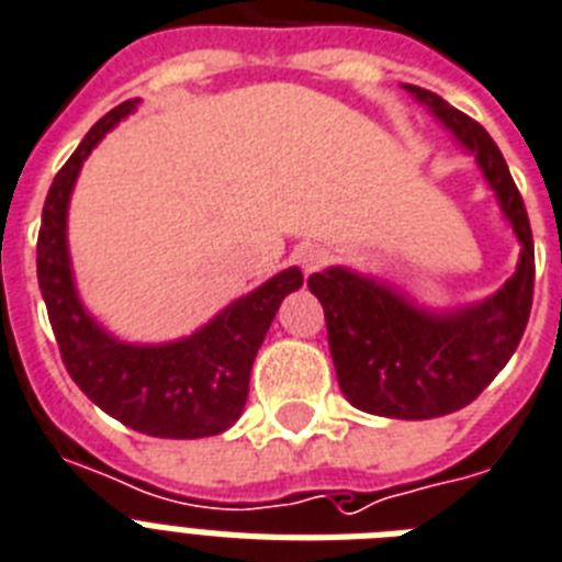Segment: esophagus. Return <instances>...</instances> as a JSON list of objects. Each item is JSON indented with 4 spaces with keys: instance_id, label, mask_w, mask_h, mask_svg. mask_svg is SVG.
I'll return each mask as SVG.
<instances>
[{
    "instance_id": "esophagus-1",
    "label": "esophagus",
    "mask_w": 562,
    "mask_h": 562,
    "mask_svg": "<svg viewBox=\"0 0 562 562\" xmlns=\"http://www.w3.org/2000/svg\"><path fill=\"white\" fill-rule=\"evenodd\" d=\"M327 260V249L318 244H304L295 249V263L304 269V272H316L322 263Z\"/></svg>"
}]
</instances>
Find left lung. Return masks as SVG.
I'll return each instance as SVG.
<instances>
[{
    "instance_id": "1",
    "label": "left lung",
    "mask_w": 562,
    "mask_h": 562,
    "mask_svg": "<svg viewBox=\"0 0 562 562\" xmlns=\"http://www.w3.org/2000/svg\"><path fill=\"white\" fill-rule=\"evenodd\" d=\"M475 159L502 217L519 240L516 272L482 302L429 307L383 278L327 267L307 278L325 307L339 389L368 415L429 420L459 412L508 366L533 295V240L522 196L487 130L429 89L403 83Z\"/></svg>"
}]
</instances>
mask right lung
Listing matches in <instances>:
<instances>
[{
	"label": "right lung",
	"mask_w": 562,
	"mask_h": 562,
	"mask_svg": "<svg viewBox=\"0 0 562 562\" xmlns=\"http://www.w3.org/2000/svg\"><path fill=\"white\" fill-rule=\"evenodd\" d=\"M138 103L133 98L106 112L54 177L43 205L37 281L63 366L89 401L154 438H209L226 432L244 415L258 348L281 302L304 284V276L299 267L281 269L194 334L170 342H124L89 313L69 255L71 191L89 154Z\"/></svg>",
	"instance_id": "1"
}]
</instances>
